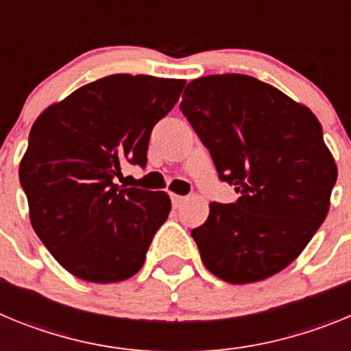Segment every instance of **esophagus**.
<instances>
[{"mask_svg": "<svg viewBox=\"0 0 351 351\" xmlns=\"http://www.w3.org/2000/svg\"><path fill=\"white\" fill-rule=\"evenodd\" d=\"M170 198H172V206L173 207H181L182 202H184V200H186L184 197H181V195H176V193L170 195Z\"/></svg>", "mask_w": 351, "mask_h": 351, "instance_id": "1", "label": "esophagus"}]
</instances>
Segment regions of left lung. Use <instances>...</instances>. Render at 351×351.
Wrapping results in <instances>:
<instances>
[{"label":"left lung","mask_w":351,"mask_h":351,"mask_svg":"<svg viewBox=\"0 0 351 351\" xmlns=\"http://www.w3.org/2000/svg\"><path fill=\"white\" fill-rule=\"evenodd\" d=\"M181 112L209 149L234 204L213 202L191 230L202 262L234 285L288 267L320 228L337 167L320 121L271 84L241 73L207 75L184 89Z\"/></svg>","instance_id":"left-lung-1"}]
</instances>
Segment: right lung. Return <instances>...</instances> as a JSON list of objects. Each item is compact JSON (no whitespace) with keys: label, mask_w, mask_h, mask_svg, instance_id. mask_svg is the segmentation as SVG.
Returning <instances> with one entry per match:
<instances>
[{"label":"right lung","mask_w":351,"mask_h":351,"mask_svg":"<svg viewBox=\"0 0 351 351\" xmlns=\"http://www.w3.org/2000/svg\"><path fill=\"white\" fill-rule=\"evenodd\" d=\"M186 80L116 73L86 84L35 121L19 179L33 230L70 274L117 283L137 274L170 213L165 191L119 188L145 167L151 132Z\"/></svg>","instance_id":"1"}]
</instances>
